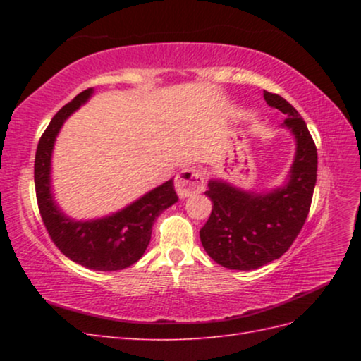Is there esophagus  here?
Segmentation results:
<instances>
[{
    "label": "esophagus",
    "mask_w": 361,
    "mask_h": 361,
    "mask_svg": "<svg viewBox=\"0 0 361 361\" xmlns=\"http://www.w3.org/2000/svg\"><path fill=\"white\" fill-rule=\"evenodd\" d=\"M174 187H176V191L180 197H188V195L202 192L204 190L203 173L192 167L183 169L176 176Z\"/></svg>",
    "instance_id": "esophagus-1"
}]
</instances>
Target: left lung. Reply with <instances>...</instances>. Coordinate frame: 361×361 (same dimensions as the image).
I'll return each mask as SVG.
<instances>
[{"label":"left lung","instance_id":"8db88e82","mask_svg":"<svg viewBox=\"0 0 361 361\" xmlns=\"http://www.w3.org/2000/svg\"><path fill=\"white\" fill-rule=\"evenodd\" d=\"M269 106L286 114L297 149L285 183L264 192L245 191L223 179H209L204 192L214 203L200 228L204 251L228 269L250 271L289 250L309 215L318 171V154L307 125L281 96L264 92Z\"/></svg>","mask_w":361,"mask_h":361}]
</instances>
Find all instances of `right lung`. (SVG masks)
Instances as JSON below:
<instances>
[{"label": "right lung", "instance_id": "add662e5", "mask_svg": "<svg viewBox=\"0 0 361 361\" xmlns=\"http://www.w3.org/2000/svg\"><path fill=\"white\" fill-rule=\"evenodd\" d=\"M93 94L87 89L52 117L40 137L35 159V185L43 224L61 253L84 268L117 271L145 255L157 218L179 200L173 179L141 195L111 215L94 220H73L64 214L52 194L51 159L63 123Z\"/></svg>", "mask_w": 361, "mask_h": 361}]
</instances>
